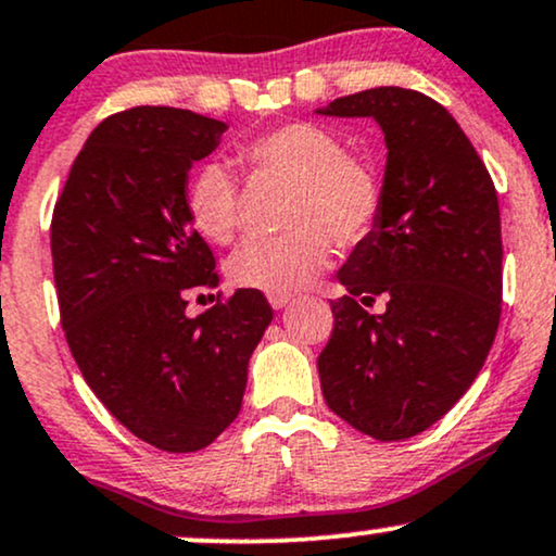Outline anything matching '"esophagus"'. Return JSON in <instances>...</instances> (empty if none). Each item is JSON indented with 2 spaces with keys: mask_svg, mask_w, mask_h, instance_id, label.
<instances>
[{
  "mask_svg": "<svg viewBox=\"0 0 556 556\" xmlns=\"http://www.w3.org/2000/svg\"><path fill=\"white\" fill-rule=\"evenodd\" d=\"M290 295H269V305L274 307V311H282L285 305H290Z\"/></svg>",
  "mask_w": 556,
  "mask_h": 556,
  "instance_id": "1",
  "label": "esophagus"
}]
</instances>
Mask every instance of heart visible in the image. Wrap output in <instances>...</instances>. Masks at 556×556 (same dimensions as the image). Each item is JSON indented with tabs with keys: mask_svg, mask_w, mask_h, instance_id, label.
I'll use <instances>...</instances> for the list:
<instances>
[{
	"mask_svg": "<svg viewBox=\"0 0 556 556\" xmlns=\"http://www.w3.org/2000/svg\"><path fill=\"white\" fill-rule=\"evenodd\" d=\"M236 157L251 178L292 186L285 202L287 236L251 240L230 261V282L266 295L305 290L339 249H357L383 214V180L376 165L346 152L342 139L313 122H290L238 144ZM193 227L217 245H230L243 227V193L219 160L199 165L186 186Z\"/></svg>",
	"mask_w": 556,
	"mask_h": 556,
	"instance_id": "1",
	"label": "heart"
}]
</instances>
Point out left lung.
Masks as SVG:
<instances>
[{
  "instance_id": "8db88e82",
  "label": "left lung",
  "mask_w": 556,
  "mask_h": 556,
  "mask_svg": "<svg viewBox=\"0 0 556 556\" xmlns=\"http://www.w3.org/2000/svg\"><path fill=\"white\" fill-rule=\"evenodd\" d=\"M320 113L372 116L386 134L383 214L339 271L318 354L333 414L376 440L438 422L479 376L503 313V232L492 176L456 118L404 87L337 98ZM383 296L387 311L365 306Z\"/></svg>"
}]
</instances>
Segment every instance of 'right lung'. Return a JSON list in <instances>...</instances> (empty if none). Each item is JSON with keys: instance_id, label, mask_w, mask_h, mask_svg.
<instances>
[{"instance_id": "right-lung-1", "label": "right lung", "mask_w": 556, "mask_h": 556, "mask_svg": "<svg viewBox=\"0 0 556 556\" xmlns=\"http://www.w3.org/2000/svg\"><path fill=\"white\" fill-rule=\"evenodd\" d=\"M225 129L168 105L113 113L87 137L51 217L72 357L126 430L168 453L202 451L232 425L271 320L256 290L186 316L189 292L219 285L186 180Z\"/></svg>"}]
</instances>
